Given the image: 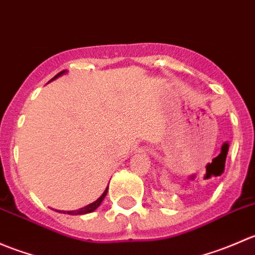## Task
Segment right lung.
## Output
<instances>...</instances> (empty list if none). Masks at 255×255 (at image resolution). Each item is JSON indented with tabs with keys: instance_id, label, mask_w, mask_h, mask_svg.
<instances>
[{
	"instance_id": "add662e5",
	"label": "right lung",
	"mask_w": 255,
	"mask_h": 255,
	"mask_svg": "<svg viewBox=\"0 0 255 255\" xmlns=\"http://www.w3.org/2000/svg\"><path fill=\"white\" fill-rule=\"evenodd\" d=\"M65 73H66V70H63V71H60V73H59V74H56V75L54 76V78L51 79L50 81H53V80L58 79L59 76L64 75V74H65ZM107 191H109V187H106V190H105V191H104V194H102L101 196H100L99 199L96 200V201H95V202H92V204H90V205H87V206H85V207H82V208H79V210H76V211H58V212L68 213V215H85V213L94 212V211L96 210V208L99 207L100 205H101V202L104 201L105 196H106V195H107Z\"/></svg>"
}]
</instances>
